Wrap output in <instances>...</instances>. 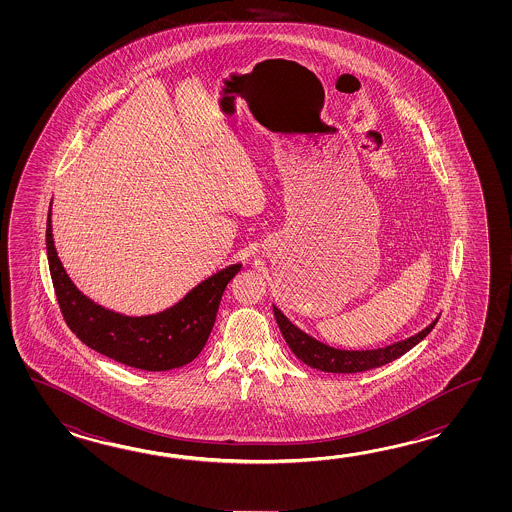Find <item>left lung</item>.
Instances as JSON below:
<instances>
[{"mask_svg":"<svg viewBox=\"0 0 512 512\" xmlns=\"http://www.w3.org/2000/svg\"><path fill=\"white\" fill-rule=\"evenodd\" d=\"M272 311H274V318L278 322L283 338L294 355L305 362L307 366H311L315 370L327 371V373H359V371H368L384 366L392 360L403 357L406 351L417 346L437 324V318H435L430 326H426L414 337L404 338L401 342H393L386 348L353 351V349L331 348L324 342H318L316 338L309 337L307 333H304L300 327L294 326L293 322L283 315L276 305H272Z\"/></svg>","mask_w":512,"mask_h":512,"instance_id":"left-lung-1","label":"left lung"}]
</instances>
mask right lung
I'll return each mask as SVG.
<instances>
[{
    "label": "right lung",
    "mask_w": 512,
    "mask_h": 512,
    "mask_svg": "<svg viewBox=\"0 0 512 512\" xmlns=\"http://www.w3.org/2000/svg\"><path fill=\"white\" fill-rule=\"evenodd\" d=\"M45 243L56 298L69 329L87 348L137 370H174L196 359L214 327L225 287L241 269V263H232L208 276L161 313L120 315L95 304L67 276L56 254L51 210Z\"/></svg>",
    "instance_id": "1"
}]
</instances>
